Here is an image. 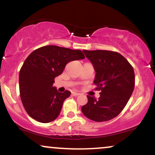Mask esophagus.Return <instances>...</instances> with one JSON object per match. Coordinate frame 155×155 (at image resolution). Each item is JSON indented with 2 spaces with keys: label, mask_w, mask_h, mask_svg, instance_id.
I'll return each instance as SVG.
<instances>
[{
  "label": "esophagus",
  "mask_w": 155,
  "mask_h": 155,
  "mask_svg": "<svg viewBox=\"0 0 155 155\" xmlns=\"http://www.w3.org/2000/svg\"><path fill=\"white\" fill-rule=\"evenodd\" d=\"M72 95H73V96H78V95H80V94L79 93H77V92H72Z\"/></svg>",
  "instance_id": "34e87169"
}]
</instances>
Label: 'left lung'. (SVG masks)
<instances>
[{
  "label": "left lung",
  "mask_w": 155,
  "mask_h": 155,
  "mask_svg": "<svg viewBox=\"0 0 155 155\" xmlns=\"http://www.w3.org/2000/svg\"><path fill=\"white\" fill-rule=\"evenodd\" d=\"M96 72L94 83L101 90L100 97L87 96L83 114L96 122L113 119L122 112L134 89L135 74L130 63L120 54L104 50H83Z\"/></svg>",
  "instance_id": "8db88e82"
}]
</instances>
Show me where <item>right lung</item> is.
Returning a JSON list of instances; mask_svg holds the SVG:
<instances>
[{
	"label": "right lung",
	"instance_id": "obj_1",
	"mask_svg": "<svg viewBox=\"0 0 155 155\" xmlns=\"http://www.w3.org/2000/svg\"><path fill=\"white\" fill-rule=\"evenodd\" d=\"M85 59L80 50L46 45L32 51L19 72V92L27 114L40 123H50L59 116L70 91L60 93L53 86L54 78L67 63Z\"/></svg>",
	"mask_w": 155,
	"mask_h": 155
}]
</instances>
